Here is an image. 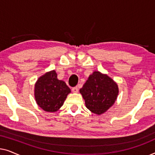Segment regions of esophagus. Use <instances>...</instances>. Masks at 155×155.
<instances>
[{
    "instance_id": "obj_1",
    "label": "esophagus",
    "mask_w": 155,
    "mask_h": 155,
    "mask_svg": "<svg viewBox=\"0 0 155 155\" xmlns=\"http://www.w3.org/2000/svg\"><path fill=\"white\" fill-rule=\"evenodd\" d=\"M72 91H73V93H78V88L77 87H75L72 88Z\"/></svg>"
}]
</instances>
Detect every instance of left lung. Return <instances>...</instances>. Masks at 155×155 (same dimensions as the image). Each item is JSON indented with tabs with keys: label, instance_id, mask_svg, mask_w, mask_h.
I'll list each match as a JSON object with an SVG mask.
<instances>
[{
	"label": "left lung",
	"instance_id": "left-lung-1",
	"mask_svg": "<svg viewBox=\"0 0 155 155\" xmlns=\"http://www.w3.org/2000/svg\"><path fill=\"white\" fill-rule=\"evenodd\" d=\"M118 84L99 71H94L80 90L85 106L92 113L101 115L111 108L118 95Z\"/></svg>",
	"mask_w": 155,
	"mask_h": 155
}]
</instances>
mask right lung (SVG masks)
Listing matches in <instances>:
<instances>
[{"instance_id": "1", "label": "right lung", "mask_w": 155, "mask_h": 155, "mask_svg": "<svg viewBox=\"0 0 155 155\" xmlns=\"http://www.w3.org/2000/svg\"><path fill=\"white\" fill-rule=\"evenodd\" d=\"M71 89L57 78L55 70L38 78L35 84V98L40 108L46 112H56L63 105Z\"/></svg>"}]
</instances>
